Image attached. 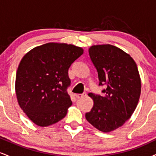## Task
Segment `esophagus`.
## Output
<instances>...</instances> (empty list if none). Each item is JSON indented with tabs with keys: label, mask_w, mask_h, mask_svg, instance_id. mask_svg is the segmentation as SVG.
I'll return each instance as SVG.
<instances>
[{
	"label": "esophagus",
	"mask_w": 156,
	"mask_h": 156,
	"mask_svg": "<svg viewBox=\"0 0 156 156\" xmlns=\"http://www.w3.org/2000/svg\"><path fill=\"white\" fill-rule=\"evenodd\" d=\"M87 96V94L86 93H83V94H77L76 97L77 99H80V98H83V97H86Z\"/></svg>",
	"instance_id": "esophagus-1"
}]
</instances>
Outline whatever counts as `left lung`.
I'll list each match as a JSON object with an SVG mask.
<instances>
[{"label":"left lung","instance_id":"obj_1","mask_svg":"<svg viewBox=\"0 0 156 156\" xmlns=\"http://www.w3.org/2000/svg\"><path fill=\"white\" fill-rule=\"evenodd\" d=\"M89 56L98 74L99 85L106 84L104 96L89 93L94 101L86 119L104 133L117 129L130 119L141 94V78L131 56L109 44L92 45Z\"/></svg>","mask_w":156,"mask_h":156}]
</instances>
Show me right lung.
Returning <instances> with one entry per match:
<instances>
[{"mask_svg": "<svg viewBox=\"0 0 156 156\" xmlns=\"http://www.w3.org/2000/svg\"><path fill=\"white\" fill-rule=\"evenodd\" d=\"M83 53L73 44L49 42L28 51L16 73L15 92L20 107L40 127L58 122L72 105L67 89L68 69Z\"/></svg>", "mask_w": 156, "mask_h": 156, "instance_id": "add662e5", "label": "right lung"}]
</instances>
